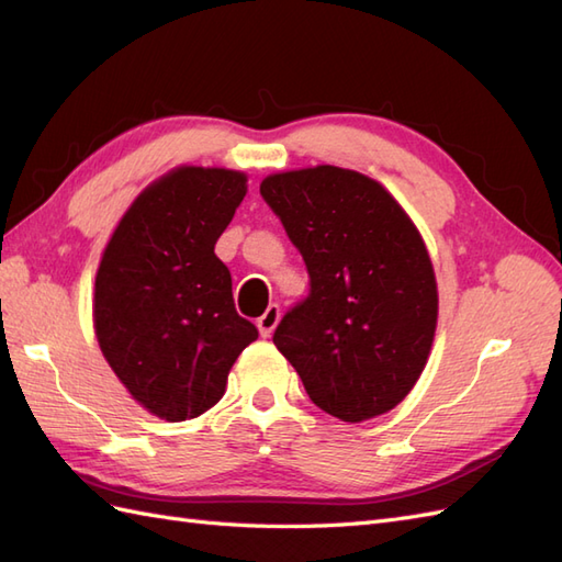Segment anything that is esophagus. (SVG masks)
<instances>
[{"label":"esophagus","mask_w":562,"mask_h":562,"mask_svg":"<svg viewBox=\"0 0 562 562\" xmlns=\"http://www.w3.org/2000/svg\"><path fill=\"white\" fill-rule=\"evenodd\" d=\"M279 318H281V310H279V305H269L267 310H265V314L257 318V328H260V336L262 338H269L271 333H274V328H277V324H279Z\"/></svg>","instance_id":"esophagus-1"}]
</instances>
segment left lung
Instances as JSON below:
<instances>
[{
	"label": "left lung",
	"mask_w": 562,
	"mask_h": 562,
	"mask_svg": "<svg viewBox=\"0 0 562 562\" xmlns=\"http://www.w3.org/2000/svg\"><path fill=\"white\" fill-rule=\"evenodd\" d=\"M260 195L310 274L274 345L310 400L347 423L397 406L426 367L437 283L412 220L378 181L318 165L271 175Z\"/></svg>",
	"instance_id": "1"
}]
</instances>
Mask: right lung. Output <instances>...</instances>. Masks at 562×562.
Instances as JSON below:
<instances>
[{"label":"right lung","mask_w":562,"mask_h":562,"mask_svg":"<svg viewBox=\"0 0 562 562\" xmlns=\"http://www.w3.org/2000/svg\"><path fill=\"white\" fill-rule=\"evenodd\" d=\"M244 195L246 175L179 168L134 201L99 265L101 352L132 397L165 420L217 404L234 361L257 340L215 255Z\"/></svg>","instance_id":"add662e5"}]
</instances>
